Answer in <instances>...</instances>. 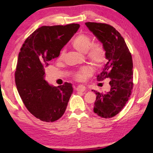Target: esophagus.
Wrapping results in <instances>:
<instances>
[{
    "mask_svg": "<svg viewBox=\"0 0 153 153\" xmlns=\"http://www.w3.org/2000/svg\"><path fill=\"white\" fill-rule=\"evenodd\" d=\"M85 90H86V87L83 86V85H79V86L77 87V90L79 92H84Z\"/></svg>",
    "mask_w": 153,
    "mask_h": 153,
    "instance_id": "esophagus-1",
    "label": "esophagus"
}]
</instances>
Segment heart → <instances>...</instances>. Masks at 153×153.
Listing matches in <instances>:
<instances>
[{"label":"heart","instance_id":"1","mask_svg":"<svg viewBox=\"0 0 153 153\" xmlns=\"http://www.w3.org/2000/svg\"><path fill=\"white\" fill-rule=\"evenodd\" d=\"M72 45L81 53H86V56L95 66H100L106 59V52L103 46L100 44L92 45V40L88 36L79 34L74 38ZM65 51L62 50L59 56V59L63 58ZM92 72V67L86 65L81 67L75 71L74 77L78 81H84L90 76Z\"/></svg>","mask_w":153,"mask_h":153}]
</instances>
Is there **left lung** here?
<instances>
[{"label": "left lung", "instance_id": "left-lung-1", "mask_svg": "<svg viewBox=\"0 0 153 153\" xmlns=\"http://www.w3.org/2000/svg\"><path fill=\"white\" fill-rule=\"evenodd\" d=\"M86 25L102 44L108 60L98 81L110 79L108 92L97 94L94 112L102 118L115 116L125 107L133 88V61L121 35L113 26L101 23L86 22Z\"/></svg>", "mask_w": 153, "mask_h": 153}]
</instances>
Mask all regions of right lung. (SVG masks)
<instances>
[{"label": "right lung", "instance_id": "add662e5", "mask_svg": "<svg viewBox=\"0 0 153 153\" xmlns=\"http://www.w3.org/2000/svg\"><path fill=\"white\" fill-rule=\"evenodd\" d=\"M77 24L42 26L21 48L15 73V84L27 110L36 118L53 122L66 110L73 92L70 83L53 86L45 79V69L79 29Z\"/></svg>", "mask_w": 153, "mask_h": 153}]
</instances>
